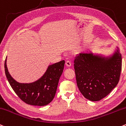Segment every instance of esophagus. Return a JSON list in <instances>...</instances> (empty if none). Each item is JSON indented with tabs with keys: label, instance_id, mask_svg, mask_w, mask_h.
Here are the masks:
<instances>
[{
	"label": "esophagus",
	"instance_id": "esophagus-1",
	"mask_svg": "<svg viewBox=\"0 0 126 126\" xmlns=\"http://www.w3.org/2000/svg\"><path fill=\"white\" fill-rule=\"evenodd\" d=\"M71 64H72V63L70 61H66V65L67 66V67H70V66H71Z\"/></svg>",
	"mask_w": 126,
	"mask_h": 126
}]
</instances>
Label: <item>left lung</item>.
Masks as SVG:
<instances>
[{"label": "left lung", "mask_w": 126, "mask_h": 126, "mask_svg": "<svg viewBox=\"0 0 126 126\" xmlns=\"http://www.w3.org/2000/svg\"><path fill=\"white\" fill-rule=\"evenodd\" d=\"M117 49L105 57L92 52H81L74 60L76 80L80 92L91 101H99L111 92L120 80L121 54Z\"/></svg>", "instance_id": "obj_1"}]
</instances>
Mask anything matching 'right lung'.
<instances>
[{"label": "right lung", "mask_w": 126, "mask_h": 126, "mask_svg": "<svg viewBox=\"0 0 126 126\" xmlns=\"http://www.w3.org/2000/svg\"><path fill=\"white\" fill-rule=\"evenodd\" d=\"M64 63V60H62L49 65L41 78L29 84L19 83L12 78L7 68L6 59L5 71L8 82L21 100L30 105L45 106L54 97Z\"/></svg>", "instance_id": "obj_1"}]
</instances>
